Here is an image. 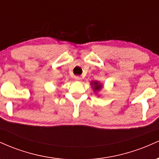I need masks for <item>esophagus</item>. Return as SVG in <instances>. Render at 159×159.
Segmentation results:
<instances>
[{"label":"esophagus","mask_w":159,"mask_h":159,"mask_svg":"<svg viewBox=\"0 0 159 159\" xmlns=\"http://www.w3.org/2000/svg\"><path fill=\"white\" fill-rule=\"evenodd\" d=\"M75 80L77 81H81V78L80 77V76H75Z\"/></svg>","instance_id":"34e87169"}]
</instances>
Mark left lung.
Returning a JSON list of instances; mask_svg holds the SVG:
<instances>
[{
  "label": "left lung",
  "mask_w": 159,
  "mask_h": 159,
  "mask_svg": "<svg viewBox=\"0 0 159 159\" xmlns=\"http://www.w3.org/2000/svg\"><path fill=\"white\" fill-rule=\"evenodd\" d=\"M91 84H92L93 85H94V88H93V90H94L95 91L100 90V89L102 88V85H101V84H98V82L95 81V82H93V83H91Z\"/></svg>",
  "instance_id": "left-lung-1"
}]
</instances>
